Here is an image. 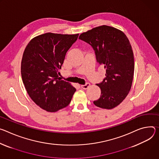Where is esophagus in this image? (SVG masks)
<instances>
[{
	"label": "esophagus",
	"mask_w": 159,
	"mask_h": 159,
	"mask_svg": "<svg viewBox=\"0 0 159 159\" xmlns=\"http://www.w3.org/2000/svg\"><path fill=\"white\" fill-rule=\"evenodd\" d=\"M90 86V84L89 83H86L85 84L81 85V89H84V90H86V89H89V87Z\"/></svg>",
	"instance_id": "obj_1"
}]
</instances>
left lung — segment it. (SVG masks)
Returning a JSON list of instances; mask_svg holds the SVG:
<instances>
[{"mask_svg": "<svg viewBox=\"0 0 159 159\" xmlns=\"http://www.w3.org/2000/svg\"><path fill=\"white\" fill-rule=\"evenodd\" d=\"M79 39L92 46L97 62L106 69L105 78L97 84L100 97L93 103L112 109L125 100L131 88L134 62L129 41L122 31L106 25L83 33Z\"/></svg>", "mask_w": 159, "mask_h": 159, "instance_id": "obj_1", "label": "left lung"}]
</instances>
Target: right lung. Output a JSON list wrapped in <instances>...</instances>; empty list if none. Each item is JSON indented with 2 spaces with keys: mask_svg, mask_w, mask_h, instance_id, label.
Segmentation results:
<instances>
[{
  "mask_svg": "<svg viewBox=\"0 0 159 159\" xmlns=\"http://www.w3.org/2000/svg\"><path fill=\"white\" fill-rule=\"evenodd\" d=\"M78 35L47 33L33 39L24 51L23 82L30 98L45 111L54 112L67 107L76 92L58 75L66 52Z\"/></svg>",
  "mask_w": 159,
  "mask_h": 159,
  "instance_id": "obj_1",
  "label": "right lung"
}]
</instances>
